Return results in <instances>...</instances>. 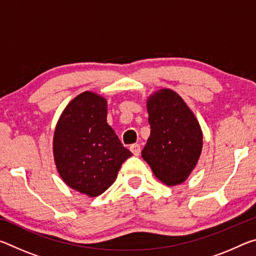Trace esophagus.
<instances>
[{
    "mask_svg": "<svg viewBox=\"0 0 256 256\" xmlns=\"http://www.w3.org/2000/svg\"><path fill=\"white\" fill-rule=\"evenodd\" d=\"M130 150H131V152L134 156H138V154H140V152H141L140 146H138V144H132L131 146H130Z\"/></svg>",
    "mask_w": 256,
    "mask_h": 256,
    "instance_id": "esophagus-1",
    "label": "esophagus"
}]
</instances>
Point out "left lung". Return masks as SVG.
Instances as JSON below:
<instances>
[{"mask_svg": "<svg viewBox=\"0 0 256 256\" xmlns=\"http://www.w3.org/2000/svg\"><path fill=\"white\" fill-rule=\"evenodd\" d=\"M151 128L142 150L154 176L168 186L186 180L202 151V131L196 115L178 94L160 89L146 100Z\"/></svg>", "mask_w": 256, "mask_h": 256, "instance_id": "left-lung-1", "label": "left lung"}]
</instances>
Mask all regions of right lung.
<instances>
[{"mask_svg": "<svg viewBox=\"0 0 256 256\" xmlns=\"http://www.w3.org/2000/svg\"><path fill=\"white\" fill-rule=\"evenodd\" d=\"M53 152L64 183L90 198L105 192L132 156L107 123L106 99L92 92L76 96L60 114Z\"/></svg>", "mask_w": 256, "mask_h": 256, "instance_id": "add662e5", "label": "right lung"}]
</instances>
